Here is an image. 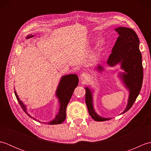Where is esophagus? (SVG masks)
Segmentation results:
<instances>
[{"mask_svg": "<svg viewBox=\"0 0 151 151\" xmlns=\"http://www.w3.org/2000/svg\"><path fill=\"white\" fill-rule=\"evenodd\" d=\"M89 75L88 73H82L81 76H80V78L81 80H83V81H87V80L89 78Z\"/></svg>", "mask_w": 151, "mask_h": 151, "instance_id": "obj_1", "label": "esophagus"}]
</instances>
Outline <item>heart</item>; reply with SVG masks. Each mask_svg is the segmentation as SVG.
Here are the masks:
<instances>
[{
  "mask_svg": "<svg viewBox=\"0 0 151 151\" xmlns=\"http://www.w3.org/2000/svg\"><path fill=\"white\" fill-rule=\"evenodd\" d=\"M105 43V40L103 37H99L98 39V41H97V45L98 46H102Z\"/></svg>",
  "mask_w": 151,
  "mask_h": 151,
  "instance_id": "b5f03b06",
  "label": "heart"
}]
</instances>
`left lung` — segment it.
<instances>
[{
    "mask_svg": "<svg viewBox=\"0 0 151 151\" xmlns=\"http://www.w3.org/2000/svg\"><path fill=\"white\" fill-rule=\"evenodd\" d=\"M115 30L119 36L106 62L111 67L121 63V68L124 70V73L119 74V76L129 90V97L126 109L121 113L124 114L132 106L142 88L143 78L142 56L139 50V40L135 32L131 28L121 27ZM97 70L101 71L103 68L99 65ZM85 89L86 103L93 119L96 121L111 119V118L102 117L96 113L93 105L92 91L88 87Z\"/></svg>",
    "mask_w": 151,
    "mask_h": 151,
    "instance_id": "obj_1",
    "label": "left lung"
}]
</instances>
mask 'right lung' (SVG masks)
<instances>
[{"label": "right lung", "mask_w": 151, "mask_h": 151, "mask_svg": "<svg viewBox=\"0 0 151 151\" xmlns=\"http://www.w3.org/2000/svg\"><path fill=\"white\" fill-rule=\"evenodd\" d=\"M34 36V35H30V36H27V39H29L30 37H32ZM78 84V77L76 75H67L65 76H63L62 78L60 80V82L59 83L58 87L57 88V90L56 92V97L58 98L59 102H60V109L58 114L56 115V117L52 121H50L49 123L47 124H61L65 121L66 118V108L69 102L70 101L71 96L73 93V91L77 87ZM15 95L16 96L17 101L19 102V104L21 105V107L22 110H24L25 113H27L29 117H30L33 119L36 120V119L32 117L28 114L27 111L26 106L24 105L22 102L19 99L17 93L15 91Z\"/></svg>", "instance_id": "add662e5"}]
</instances>
